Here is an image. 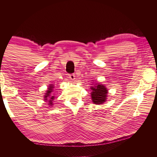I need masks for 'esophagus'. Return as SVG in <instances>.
Here are the masks:
<instances>
[{"instance_id":"34e87169","label":"esophagus","mask_w":157,"mask_h":157,"mask_svg":"<svg viewBox=\"0 0 157 157\" xmlns=\"http://www.w3.org/2000/svg\"><path fill=\"white\" fill-rule=\"evenodd\" d=\"M68 76H69V78H70L71 79H72V80H74V79H75V74H74V73L70 74V75H69Z\"/></svg>"}]
</instances>
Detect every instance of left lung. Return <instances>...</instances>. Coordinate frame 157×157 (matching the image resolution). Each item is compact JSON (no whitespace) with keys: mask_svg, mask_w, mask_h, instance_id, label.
<instances>
[{"mask_svg":"<svg viewBox=\"0 0 157 157\" xmlns=\"http://www.w3.org/2000/svg\"><path fill=\"white\" fill-rule=\"evenodd\" d=\"M91 99L94 104H102L106 100L107 94V88L103 84H98L91 87Z\"/></svg>","mask_w":157,"mask_h":157,"instance_id":"left-lung-1","label":"left lung"}]
</instances>
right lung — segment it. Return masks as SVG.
<instances>
[{
  "instance_id": "obj_1",
  "label": "right lung",
  "mask_w": 157,
  "mask_h": 157,
  "mask_svg": "<svg viewBox=\"0 0 157 157\" xmlns=\"http://www.w3.org/2000/svg\"><path fill=\"white\" fill-rule=\"evenodd\" d=\"M53 85H50L48 88V90H47V91L46 93V95L44 96V100H48V103L50 104L48 105H52V100L54 99V96L52 95V92L53 91Z\"/></svg>"
}]
</instances>
